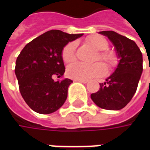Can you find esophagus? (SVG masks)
I'll return each instance as SVG.
<instances>
[{"instance_id": "1", "label": "esophagus", "mask_w": 150, "mask_h": 150, "mask_svg": "<svg viewBox=\"0 0 150 150\" xmlns=\"http://www.w3.org/2000/svg\"><path fill=\"white\" fill-rule=\"evenodd\" d=\"M75 82H79V83H87L88 82L87 81H84V80H74Z\"/></svg>"}]
</instances>
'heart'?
Returning <instances> with one entry per match:
<instances>
[{
  "label": "heart",
  "mask_w": 150,
  "mask_h": 150,
  "mask_svg": "<svg viewBox=\"0 0 150 150\" xmlns=\"http://www.w3.org/2000/svg\"><path fill=\"white\" fill-rule=\"evenodd\" d=\"M87 41L96 49L100 51L97 57V60L103 61L109 67L115 65L116 57L112 52L107 50L108 47V42L105 38L100 35H93L88 37ZM76 47L77 44L75 42H70L65 45L62 50V59L67 64L71 63L76 59ZM105 73L106 68L100 62L93 65L76 62L67 68V77L75 80L88 81L93 78L102 77Z\"/></svg>",
  "instance_id": "b5f03b06"
}]
</instances>
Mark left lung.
Listing matches in <instances>:
<instances>
[{
	"label": "left lung",
	"instance_id": "left-lung-1",
	"mask_svg": "<svg viewBox=\"0 0 150 150\" xmlns=\"http://www.w3.org/2000/svg\"><path fill=\"white\" fill-rule=\"evenodd\" d=\"M114 45L120 57L118 67L112 75L100 83V88L91 94L96 105L108 110H119L134 95L143 72V56L137 44L113 31H103Z\"/></svg>",
	"mask_w": 150,
	"mask_h": 150
}]
</instances>
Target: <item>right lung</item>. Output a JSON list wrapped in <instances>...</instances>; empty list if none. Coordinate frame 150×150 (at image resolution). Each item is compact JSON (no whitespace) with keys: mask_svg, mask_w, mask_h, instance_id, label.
Returning a JSON list of instances; mask_svg holds the SVG:
<instances>
[{"mask_svg":"<svg viewBox=\"0 0 150 150\" xmlns=\"http://www.w3.org/2000/svg\"><path fill=\"white\" fill-rule=\"evenodd\" d=\"M83 34H68L59 30L45 32L27 43L16 61L15 73L19 90L33 111L48 114L63 105L72 81L62 78L65 67L62 59L63 47Z\"/></svg>","mask_w":150,"mask_h":150,"instance_id":"obj_1","label":"right lung"}]
</instances>
